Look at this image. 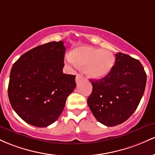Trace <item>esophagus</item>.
Wrapping results in <instances>:
<instances>
[{
	"mask_svg": "<svg viewBox=\"0 0 155 155\" xmlns=\"http://www.w3.org/2000/svg\"><path fill=\"white\" fill-rule=\"evenodd\" d=\"M83 78V77H82V75H81V74H78L77 75H76V78H75V81H76V83H78L80 81H81V79H82Z\"/></svg>",
	"mask_w": 155,
	"mask_h": 155,
	"instance_id": "obj_1",
	"label": "esophagus"
}]
</instances>
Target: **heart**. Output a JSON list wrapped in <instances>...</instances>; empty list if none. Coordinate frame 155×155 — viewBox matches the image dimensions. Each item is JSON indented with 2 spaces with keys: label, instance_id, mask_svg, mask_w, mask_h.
I'll return each instance as SVG.
<instances>
[{
  "label": "heart",
  "instance_id": "obj_1",
  "mask_svg": "<svg viewBox=\"0 0 155 155\" xmlns=\"http://www.w3.org/2000/svg\"><path fill=\"white\" fill-rule=\"evenodd\" d=\"M68 61L72 66L83 67L88 77L101 79L107 76L115 64V58L107 50L89 46L78 48L71 52Z\"/></svg>",
  "mask_w": 155,
  "mask_h": 155
}]
</instances>
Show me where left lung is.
Here are the masks:
<instances>
[{
	"label": "left lung",
	"instance_id": "obj_1",
	"mask_svg": "<svg viewBox=\"0 0 155 155\" xmlns=\"http://www.w3.org/2000/svg\"><path fill=\"white\" fill-rule=\"evenodd\" d=\"M91 81L88 107L99 122L114 127L124 122L136 110L145 90L147 74L138 60L118 53L110 72Z\"/></svg>",
	"mask_w": 155,
	"mask_h": 155
}]
</instances>
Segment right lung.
I'll return each mask as SVG.
<instances>
[{
  "instance_id": "right-lung-1",
  "label": "right lung",
  "mask_w": 155,
  "mask_h": 155,
  "mask_svg": "<svg viewBox=\"0 0 155 155\" xmlns=\"http://www.w3.org/2000/svg\"><path fill=\"white\" fill-rule=\"evenodd\" d=\"M66 48L51 41L26 52L13 64L8 96L14 110L28 124L45 127L55 122L76 86L75 75L63 73Z\"/></svg>"
}]
</instances>
